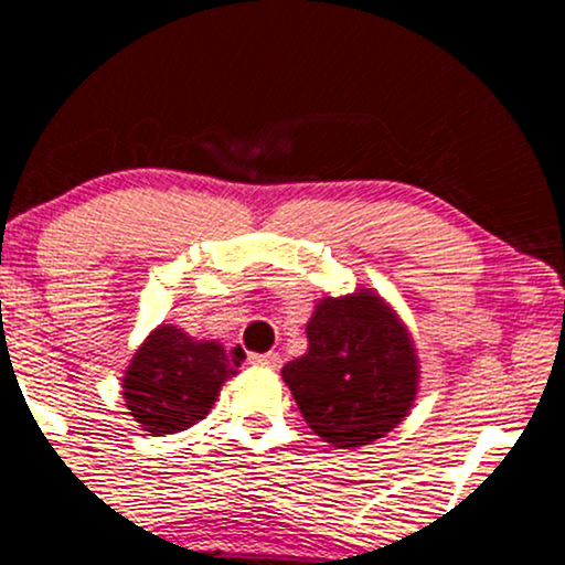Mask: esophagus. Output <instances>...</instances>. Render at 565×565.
I'll list each match as a JSON object with an SVG mask.
<instances>
[{
  "instance_id": "esophagus-1",
  "label": "esophagus",
  "mask_w": 565,
  "mask_h": 565,
  "mask_svg": "<svg viewBox=\"0 0 565 565\" xmlns=\"http://www.w3.org/2000/svg\"><path fill=\"white\" fill-rule=\"evenodd\" d=\"M249 364L278 369V366H281V355H278V353H252L249 355Z\"/></svg>"
}]
</instances>
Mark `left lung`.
<instances>
[{
    "label": "left lung",
    "mask_w": 565,
    "mask_h": 565,
    "mask_svg": "<svg viewBox=\"0 0 565 565\" xmlns=\"http://www.w3.org/2000/svg\"><path fill=\"white\" fill-rule=\"evenodd\" d=\"M305 334L308 350L281 377L316 436L359 449L404 423L419 391V355L380 291L321 297Z\"/></svg>",
    "instance_id": "8db88e82"
}]
</instances>
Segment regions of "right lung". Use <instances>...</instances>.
<instances>
[{"label":"right lung","mask_w":565,"mask_h":565,"mask_svg":"<svg viewBox=\"0 0 565 565\" xmlns=\"http://www.w3.org/2000/svg\"><path fill=\"white\" fill-rule=\"evenodd\" d=\"M238 366L242 355L231 359L217 340H196L174 323H159L127 364L121 395L142 430L170 436L212 412L220 387L236 377Z\"/></svg>","instance_id":"add662e5"}]
</instances>
